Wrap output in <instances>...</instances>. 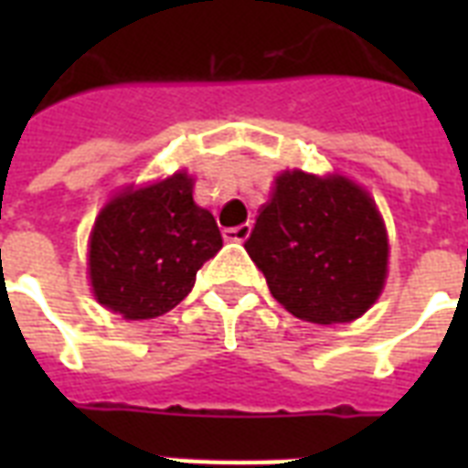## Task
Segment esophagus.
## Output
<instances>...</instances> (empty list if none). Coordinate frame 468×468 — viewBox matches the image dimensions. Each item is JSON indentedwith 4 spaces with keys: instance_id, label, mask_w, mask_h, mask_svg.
Returning a JSON list of instances; mask_svg holds the SVG:
<instances>
[{
    "instance_id": "obj_1",
    "label": "esophagus",
    "mask_w": 468,
    "mask_h": 468,
    "mask_svg": "<svg viewBox=\"0 0 468 468\" xmlns=\"http://www.w3.org/2000/svg\"><path fill=\"white\" fill-rule=\"evenodd\" d=\"M250 233H252V226H250V223H242V226L226 228V230H223V238H226L228 242H245L250 238Z\"/></svg>"
}]
</instances>
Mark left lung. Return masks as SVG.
Segmentation results:
<instances>
[{
    "label": "left lung",
    "instance_id": "obj_1",
    "mask_svg": "<svg viewBox=\"0 0 468 468\" xmlns=\"http://www.w3.org/2000/svg\"><path fill=\"white\" fill-rule=\"evenodd\" d=\"M245 250L271 296L308 323L359 318L384 289L386 228L369 194L345 176H277Z\"/></svg>",
    "mask_w": 468,
    "mask_h": 468
}]
</instances>
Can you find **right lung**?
<instances>
[{
  "instance_id": "right-lung-1",
  "label": "right lung",
  "mask_w": 468,
  "mask_h": 468,
  "mask_svg": "<svg viewBox=\"0 0 468 468\" xmlns=\"http://www.w3.org/2000/svg\"><path fill=\"white\" fill-rule=\"evenodd\" d=\"M191 189L189 176L176 172L165 182L123 191L99 213L90 277L101 306L145 320L189 296L197 271L223 248L216 220L194 204Z\"/></svg>"
}]
</instances>
